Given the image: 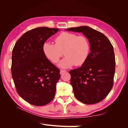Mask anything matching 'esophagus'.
<instances>
[{
	"mask_svg": "<svg viewBox=\"0 0 128 128\" xmlns=\"http://www.w3.org/2000/svg\"><path fill=\"white\" fill-rule=\"evenodd\" d=\"M66 72V70H61L60 72V74H63V73Z\"/></svg>",
	"mask_w": 128,
	"mask_h": 128,
	"instance_id": "34e87169",
	"label": "esophagus"
}]
</instances>
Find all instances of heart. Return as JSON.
I'll use <instances>...</instances> for the list:
<instances>
[{
    "mask_svg": "<svg viewBox=\"0 0 128 128\" xmlns=\"http://www.w3.org/2000/svg\"><path fill=\"white\" fill-rule=\"evenodd\" d=\"M55 44L45 42L42 50L46 58L53 63H57L63 56L59 66L68 68L74 65L76 66L83 65L88 59L90 53V43L85 36L68 32L59 34L54 39Z\"/></svg>",
    "mask_w": 128,
    "mask_h": 128,
    "instance_id": "heart-1",
    "label": "heart"
}]
</instances>
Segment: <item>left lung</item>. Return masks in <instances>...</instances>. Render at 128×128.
Returning <instances> with one entry per match:
<instances>
[{
  "label": "left lung",
  "instance_id": "1",
  "mask_svg": "<svg viewBox=\"0 0 128 128\" xmlns=\"http://www.w3.org/2000/svg\"><path fill=\"white\" fill-rule=\"evenodd\" d=\"M66 30L82 32L90 43L91 52L86 62L69 72L75 96L85 104L98 103L107 97L113 86L116 61L113 46L104 34L88 26Z\"/></svg>",
  "mask_w": 128,
  "mask_h": 128
}]
</instances>
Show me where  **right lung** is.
Listing matches in <instances>:
<instances>
[{
    "label": "right lung",
    "instance_id": "1",
    "mask_svg": "<svg viewBox=\"0 0 128 128\" xmlns=\"http://www.w3.org/2000/svg\"><path fill=\"white\" fill-rule=\"evenodd\" d=\"M58 28L40 27L25 32L12 52V74L18 94L31 104L42 106L54 98L60 70L42 50L46 40Z\"/></svg>",
    "mask_w": 128,
    "mask_h": 128
}]
</instances>
